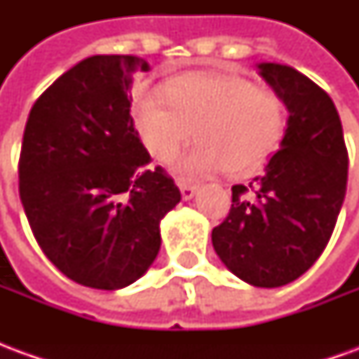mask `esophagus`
I'll use <instances>...</instances> for the list:
<instances>
[{
	"mask_svg": "<svg viewBox=\"0 0 359 359\" xmlns=\"http://www.w3.org/2000/svg\"><path fill=\"white\" fill-rule=\"evenodd\" d=\"M179 188L180 194H182V200H192L196 194V190H198L194 184H187V182H179Z\"/></svg>",
	"mask_w": 359,
	"mask_h": 359,
	"instance_id": "esophagus-1",
	"label": "esophagus"
}]
</instances>
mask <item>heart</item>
<instances>
[{
  "label": "heart",
  "mask_w": 359,
  "mask_h": 359,
  "mask_svg": "<svg viewBox=\"0 0 359 359\" xmlns=\"http://www.w3.org/2000/svg\"><path fill=\"white\" fill-rule=\"evenodd\" d=\"M163 95L167 104L151 92L136 100L134 126L149 156L161 163H169L194 130L198 144L177 163L187 179L221 169L229 175L256 171L285 134L283 97L238 74H179L165 84Z\"/></svg>",
  "instance_id": "1"
}]
</instances>
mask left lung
<instances>
[{
	"label": "left lung",
	"mask_w": 359,
	"mask_h": 359,
	"mask_svg": "<svg viewBox=\"0 0 359 359\" xmlns=\"http://www.w3.org/2000/svg\"><path fill=\"white\" fill-rule=\"evenodd\" d=\"M257 69L285 102V136L264 175L248 187L234 184L231 211L211 242L244 283L277 288L304 275L331 238L346 194L348 151L325 90L288 65Z\"/></svg>",
	"instance_id": "obj_1"
}]
</instances>
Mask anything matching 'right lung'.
<instances>
[{
	"label": "right lung",
	"mask_w": 359,
	"mask_h": 359,
	"mask_svg": "<svg viewBox=\"0 0 359 359\" xmlns=\"http://www.w3.org/2000/svg\"><path fill=\"white\" fill-rule=\"evenodd\" d=\"M136 71L149 65L134 55L82 59L36 100L20 148V202L40 248L65 277L100 290L149 269L159 223L180 202L134 128Z\"/></svg>",
	"instance_id": "add662e5"
}]
</instances>
